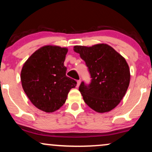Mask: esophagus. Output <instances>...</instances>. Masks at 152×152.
I'll return each instance as SVG.
<instances>
[{"instance_id": "esophagus-1", "label": "esophagus", "mask_w": 152, "mask_h": 152, "mask_svg": "<svg viewBox=\"0 0 152 152\" xmlns=\"http://www.w3.org/2000/svg\"><path fill=\"white\" fill-rule=\"evenodd\" d=\"M80 83H81V80H78V81H77V86H76L78 87V86L80 85Z\"/></svg>"}]
</instances>
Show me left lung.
<instances>
[{"label": "left lung", "mask_w": 152, "mask_h": 152, "mask_svg": "<svg viewBox=\"0 0 152 152\" xmlns=\"http://www.w3.org/2000/svg\"><path fill=\"white\" fill-rule=\"evenodd\" d=\"M74 50L86 63L91 78L89 83L82 81L78 88L85 103L99 113L114 109L129 85L130 71L126 60L106 44L76 46Z\"/></svg>", "instance_id": "1"}]
</instances>
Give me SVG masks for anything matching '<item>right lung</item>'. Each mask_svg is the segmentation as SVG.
<instances>
[{"mask_svg": "<svg viewBox=\"0 0 152 152\" xmlns=\"http://www.w3.org/2000/svg\"><path fill=\"white\" fill-rule=\"evenodd\" d=\"M68 49L46 46L26 61L20 73L24 91L34 105L45 112H53L65 103L76 81L66 75L64 66Z\"/></svg>", "mask_w": 152, "mask_h": 152, "instance_id": "right-lung-1", "label": "right lung"}]
</instances>
